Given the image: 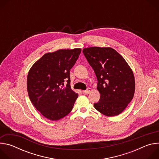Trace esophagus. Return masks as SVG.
<instances>
[{"instance_id": "obj_1", "label": "esophagus", "mask_w": 159, "mask_h": 159, "mask_svg": "<svg viewBox=\"0 0 159 159\" xmlns=\"http://www.w3.org/2000/svg\"><path fill=\"white\" fill-rule=\"evenodd\" d=\"M90 92V88H89L88 89H87V90H84V91L83 93H84V94H89Z\"/></svg>"}]
</instances>
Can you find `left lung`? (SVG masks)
Wrapping results in <instances>:
<instances>
[{"label":"left lung","mask_w":159,"mask_h":159,"mask_svg":"<svg viewBox=\"0 0 159 159\" xmlns=\"http://www.w3.org/2000/svg\"><path fill=\"white\" fill-rule=\"evenodd\" d=\"M83 53L98 79L99 101L94 106L107 116L120 115L133 98L135 81L133 72L124 58L109 47H90Z\"/></svg>","instance_id":"left-lung-1"}]
</instances>
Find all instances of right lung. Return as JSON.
<instances>
[{"instance_id": "add662e5", "label": "right lung", "mask_w": 159, "mask_h": 159, "mask_svg": "<svg viewBox=\"0 0 159 159\" xmlns=\"http://www.w3.org/2000/svg\"><path fill=\"white\" fill-rule=\"evenodd\" d=\"M80 52V48H74L47 53L30 69L27 78L29 98L44 118L57 121L72 111L78 94L71 89L70 70ZM65 81L67 84L63 88Z\"/></svg>"}]
</instances>
